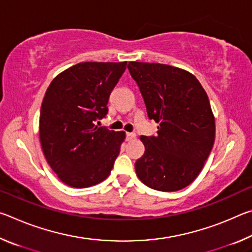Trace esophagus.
<instances>
[{
	"instance_id": "esophagus-1",
	"label": "esophagus",
	"mask_w": 252,
	"mask_h": 252,
	"mask_svg": "<svg viewBox=\"0 0 252 252\" xmlns=\"http://www.w3.org/2000/svg\"><path fill=\"white\" fill-rule=\"evenodd\" d=\"M135 139L134 133H126V141H132V140Z\"/></svg>"
}]
</instances>
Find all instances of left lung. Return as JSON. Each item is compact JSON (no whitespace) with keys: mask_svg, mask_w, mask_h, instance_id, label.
<instances>
[{"mask_svg":"<svg viewBox=\"0 0 252 252\" xmlns=\"http://www.w3.org/2000/svg\"><path fill=\"white\" fill-rule=\"evenodd\" d=\"M157 136H140L144 155L136 176L151 189L181 190L198 177L215 143L216 122L210 102L193 74L160 63L129 62Z\"/></svg>","mask_w":252,"mask_h":252,"instance_id":"obj_1","label":"left lung"}]
</instances>
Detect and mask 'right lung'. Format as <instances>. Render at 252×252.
Returning <instances> with one entry per match:
<instances>
[{"label": "right lung", "instance_id": "obj_1", "mask_svg": "<svg viewBox=\"0 0 252 252\" xmlns=\"http://www.w3.org/2000/svg\"><path fill=\"white\" fill-rule=\"evenodd\" d=\"M126 62H82L58 74L45 92L40 142L51 169L66 186L89 188L109 177L125 131L95 126Z\"/></svg>", "mask_w": 252, "mask_h": 252}]
</instances>
